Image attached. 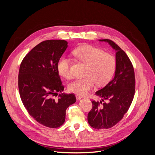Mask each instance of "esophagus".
<instances>
[{
    "label": "esophagus",
    "instance_id": "esophagus-1",
    "mask_svg": "<svg viewBox=\"0 0 155 155\" xmlns=\"http://www.w3.org/2000/svg\"><path fill=\"white\" fill-rule=\"evenodd\" d=\"M76 100H77L78 101H79V100H80L82 99V97H81V96H79V95H76Z\"/></svg>",
    "mask_w": 155,
    "mask_h": 155
}]
</instances>
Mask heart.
<instances>
[{
	"mask_svg": "<svg viewBox=\"0 0 155 155\" xmlns=\"http://www.w3.org/2000/svg\"><path fill=\"white\" fill-rule=\"evenodd\" d=\"M74 55L87 65L85 76L69 83L68 89L70 92L79 96H85L94 87L104 86L110 81L116 68V60L112 55L104 53L102 50L91 45H83L75 49ZM70 59L61 57L58 60L57 69L59 74L66 79L71 76Z\"/></svg>",
	"mask_w": 155,
	"mask_h": 155,
	"instance_id": "1",
	"label": "heart"
}]
</instances>
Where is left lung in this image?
<instances>
[{"label": "left lung", "mask_w": 155, "mask_h": 155, "mask_svg": "<svg viewBox=\"0 0 155 155\" xmlns=\"http://www.w3.org/2000/svg\"><path fill=\"white\" fill-rule=\"evenodd\" d=\"M105 42L116 51V69L114 78L104 88L96 92L100 102L92 101V109L88 114L92 127L109 129L123 118L133 101L135 91V77L133 64L125 51L113 41ZM107 100V102L102 101Z\"/></svg>", "instance_id": "8db88e82"}]
</instances>
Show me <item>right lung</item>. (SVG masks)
<instances>
[{
	"mask_svg": "<svg viewBox=\"0 0 155 155\" xmlns=\"http://www.w3.org/2000/svg\"><path fill=\"white\" fill-rule=\"evenodd\" d=\"M68 47L64 40H47L31 49L21 64L18 91L23 105L37 122L57 128L65 121L66 110L76 101L72 94H61L64 87L57 69L58 60Z\"/></svg>",
	"mask_w": 155,
	"mask_h": 155,
	"instance_id": "1",
	"label": "right lung"
}]
</instances>
